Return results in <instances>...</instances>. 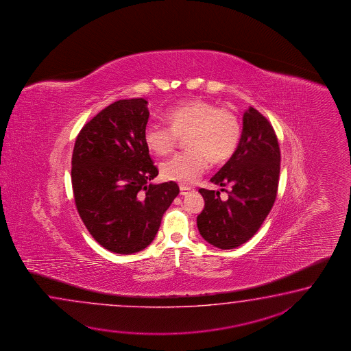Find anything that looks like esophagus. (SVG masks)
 <instances>
[{"instance_id": "obj_1", "label": "esophagus", "mask_w": 351, "mask_h": 351, "mask_svg": "<svg viewBox=\"0 0 351 351\" xmlns=\"http://www.w3.org/2000/svg\"><path fill=\"white\" fill-rule=\"evenodd\" d=\"M179 189H180V195H186V194L191 192V188H189V186H179Z\"/></svg>"}]
</instances>
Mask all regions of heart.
<instances>
[{
  "label": "heart",
  "instance_id": "b5f03b06",
  "mask_svg": "<svg viewBox=\"0 0 351 351\" xmlns=\"http://www.w3.org/2000/svg\"><path fill=\"white\" fill-rule=\"evenodd\" d=\"M168 127L149 123L144 142L154 154L165 157L176 149L179 138H186L189 150L178 153L162 165V176L182 186H191L201 177L210 160L219 165L237 149L241 124L234 112L206 100H191L165 112Z\"/></svg>",
  "mask_w": 351,
  "mask_h": 351
}]
</instances>
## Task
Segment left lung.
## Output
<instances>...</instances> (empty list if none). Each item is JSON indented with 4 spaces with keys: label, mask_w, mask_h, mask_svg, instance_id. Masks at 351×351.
Returning <instances> with one entry per match:
<instances>
[{
    "label": "left lung",
    "mask_w": 351,
    "mask_h": 351,
    "mask_svg": "<svg viewBox=\"0 0 351 351\" xmlns=\"http://www.w3.org/2000/svg\"><path fill=\"white\" fill-rule=\"evenodd\" d=\"M239 147L210 182L231 186L227 201L219 191L199 189L204 208L197 217L202 237L212 246L232 250L243 245L269 216L277 195L280 147L269 120L252 106L243 114Z\"/></svg>",
    "instance_id": "8db88e82"
}]
</instances>
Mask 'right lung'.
I'll list each match as a JSON object with an SVG mask.
<instances>
[{
	"label": "right lung",
	"mask_w": 351,
	"mask_h": 351,
	"mask_svg": "<svg viewBox=\"0 0 351 351\" xmlns=\"http://www.w3.org/2000/svg\"><path fill=\"white\" fill-rule=\"evenodd\" d=\"M148 118L145 99L118 100L85 124L75 142L76 208L90 234L114 254L149 246L179 193L176 182L152 183L158 169L144 142Z\"/></svg>",
	"instance_id": "obj_1"
}]
</instances>
